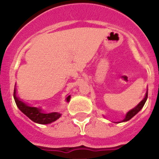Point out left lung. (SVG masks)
I'll use <instances>...</instances> for the list:
<instances>
[{
  "label": "left lung",
  "instance_id": "left-lung-1",
  "mask_svg": "<svg viewBox=\"0 0 159 159\" xmlns=\"http://www.w3.org/2000/svg\"><path fill=\"white\" fill-rule=\"evenodd\" d=\"M147 94H146L145 98H144V99H143V100H142L141 102H140L139 103V104L135 107L133 108V109H131V110L127 112V115H126V117H125V119H123L122 122H127V121H128V120H130L131 118L134 117L136 114H137L138 112L143 107V106H144V104H145V102H146V101H147Z\"/></svg>",
  "mask_w": 159,
  "mask_h": 159
}]
</instances>
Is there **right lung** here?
Listing matches in <instances>:
<instances>
[{
    "mask_svg": "<svg viewBox=\"0 0 159 159\" xmlns=\"http://www.w3.org/2000/svg\"><path fill=\"white\" fill-rule=\"evenodd\" d=\"M13 97L18 108L25 114V116H28L32 121L35 122V123H39V124H48V123L56 121L57 119H58L61 116V114L58 113V112L44 113L40 108L29 107V105L26 104L23 101L20 100V99L16 95L15 88H14ZM70 99H71V95H68L66 98L67 102H69Z\"/></svg>",
    "mask_w": 159,
    "mask_h": 159,
    "instance_id": "right-lung-1",
    "label": "right lung"
}]
</instances>
